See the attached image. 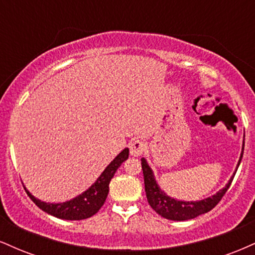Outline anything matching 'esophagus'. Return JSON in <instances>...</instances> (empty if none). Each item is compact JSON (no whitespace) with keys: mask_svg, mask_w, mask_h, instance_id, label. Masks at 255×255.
Wrapping results in <instances>:
<instances>
[{"mask_svg":"<svg viewBox=\"0 0 255 255\" xmlns=\"http://www.w3.org/2000/svg\"><path fill=\"white\" fill-rule=\"evenodd\" d=\"M129 150L130 154L134 157H139L144 153L146 150V144L141 140H134L133 142L129 144Z\"/></svg>","mask_w":255,"mask_h":255,"instance_id":"esophagus-1","label":"esophagus"}]
</instances>
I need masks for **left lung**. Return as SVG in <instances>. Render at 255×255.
Returning a JSON list of instances; mask_svg holds the SVG:
<instances>
[{"label":"left lung","mask_w":255,"mask_h":255,"mask_svg":"<svg viewBox=\"0 0 255 255\" xmlns=\"http://www.w3.org/2000/svg\"><path fill=\"white\" fill-rule=\"evenodd\" d=\"M244 148L245 140L244 146H242L241 156H240L238 163V168L240 163H241L242 156H244ZM141 168L142 174H144L145 192L148 204H150V206L158 215L166 219H171V221H187V219L195 218L198 216L203 215V213L211 211L213 207L221 201V199L223 198V195L227 193L228 189H229L230 184L233 182V178L235 176V172H234V175L231 176L229 182L225 184L224 188L216 193L212 197L199 201H181L168 197L164 192L160 191L156 180H154L152 169L148 166L145 158H141ZM238 168H236V170H238Z\"/></svg>","instance_id":"1"}]
</instances>
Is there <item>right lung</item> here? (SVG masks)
I'll return each instance as SVG.
<instances>
[{
	"mask_svg": "<svg viewBox=\"0 0 255 255\" xmlns=\"http://www.w3.org/2000/svg\"><path fill=\"white\" fill-rule=\"evenodd\" d=\"M128 154H129L128 148H125L124 151L120 152L115 159L105 168V170L102 172L97 181L87 191H85L83 194L78 195L77 198L72 199V200L66 201V203H44V201H40L37 198H34L25 187L24 188L28 197L31 198V200L40 210L54 216V217L67 219V221H80V219L90 218L93 215H96L99 211V209L104 205L105 199H107L108 193H109V183L111 178L114 177L116 170L121 166L122 163L127 159Z\"/></svg>",
	"mask_w": 255,
	"mask_h": 255,
	"instance_id": "add662e5",
	"label": "right lung"
}]
</instances>
